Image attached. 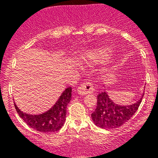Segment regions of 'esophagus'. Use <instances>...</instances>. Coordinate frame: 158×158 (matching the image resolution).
<instances>
[{
	"instance_id": "34e87169",
	"label": "esophagus",
	"mask_w": 158,
	"mask_h": 158,
	"mask_svg": "<svg viewBox=\"0 0 158 158\" xmlns=\"http://www.w3.org/2000/svg\"><path fill=\"white\" fill-rule=\"evenodd\" d=\"M95 89L93 84L90 81H85L81 84L80 86L77 88L78 93L81 96H85L89 93H93L94 92Z\"/></svg>"
}]
</instances>
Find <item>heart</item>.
Segmentation results:
<instances>
[{"instance_id": "1", "label": "heart", "mask_w": 158, "mask_h": 158, "mask_svg": "<svg viewBox=\"0 0 158 158\" xmlns=\"http://www.w3.org/2000/svg\"><path fill=\"white\" fill-rule=\"evenodd\" d=\"M111 53L112 51L110 48L101 47L89 52L88 56L91 62L96 64H100L107 62L111 55Z\"/></svg>"}]
</instances>
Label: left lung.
<instances>
[{"label":"left lung","mask_w":158,"mask_h":158,"mask_svg":"<svg viewBox=\"0 0 158 158\" xmlns=\"http://www.w3.org/2000/svg\"><path fill=\"white\" fill-rule=\"evenodd\" d=\"M142 102V98L131 105L116 104L109 98L105 91L97 96L96 108L92 113V119L99 127L114 129L123 125L135 115Z\"/></svg>","instance_id":"1"}]
</instances>
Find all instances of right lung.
<instances>
[{
	"label": "right lung",
	"instance_id": "1",
	"mask_svg": "<svg viewBox=\"0 0 158 158\" xmlns=\"http://www.w3.org/2000/svg\"><path fill=\"white\" fill-rule=\"evenodd\" d=\"M72 88L65 89L61 96L51 109L40 115H29L23 113L15 104V107L19 117L23 118L31 128L37 131L46 133L54 132L62 128L66 116V107L71 100Z\"/></svg>",
	"mask_w": 158,
	"mask_h": 158
}]
</instances>
